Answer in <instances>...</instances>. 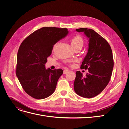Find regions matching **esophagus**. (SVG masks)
Instances as JSON below:
<instances>
[{"instance_id": "34e87169", "label": "esophagus", "mask_w": 129, "mask_h": 129, "mask_svg": "<svg viewBox=\"0 0 129 129\" xmlns=\"http://www.w3.org/2000/svg\"><path fill=\"white\" fill-rule=\"evenodd\" d=\"M68 72H69V71H68V70H66V69L64 70V71H63V74H66V73H67Z\"/></svg>"}]
</instances>
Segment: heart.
Returning <instances> with one entry per match:
<instances>
[{
  "mask_svg": "<svg viewBox=\"0 0 129 129\" xmlns=\"http://www.w3.org/2000/svg\"><path fill=\"white\" fill-rule=\"evenodd\" d=\"M71 45L73 48L75 47L76 46H82L83 45V38L80 35H76L73 37L71 40Z\"/></svg>",
  "mask_w": 129,
  "mask_h": 129,
  "instance_id": "1",
  "label": "heart"
}]
</instances>
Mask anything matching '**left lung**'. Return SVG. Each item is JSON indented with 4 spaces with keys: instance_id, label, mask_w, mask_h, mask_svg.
Returning <instances> with one entry per match:
<instances>
[{
    "instance_id": "8db88e82",
    "label": "left lung",
    "mask_w": 129,
    "mask_h": 129,
    "mask_svg": "<svg viewBox=\"0 0 129 129\" xmlns=\"http://www.w3.org/2000/svg\"><path fill=\"white\" fill-rule=\"evenodd\" d=\"M76 30L83 32L88 39V50L81 66L89 73L83 77L80 71L76 72L74 90L84 98L98 95L107 87L111 79L114 60L112 50L107 40L95 31L88 28Z\"/></svg>"
}]
</instances>
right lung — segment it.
<instances>
[{
	"label": "right lung",
	"mask_w": 129,
	"mask_h": 129,
	"mask_svg": "<svg viewBox=\"0 0 129 129\" xmlns=\"http://www.w3.org/2000/svg\"><path fill=\"white\" fill-rule=\"evenodd\" d=\"M68 33L66 28L42 27L30 34L20 45L17 54L16 75L22 88L33 98L44 99L55 91L63 71L46 69L45 64L54 45Z\"/></svg>",
	"instance_id": "right-lung-1"
}]
</instances>
